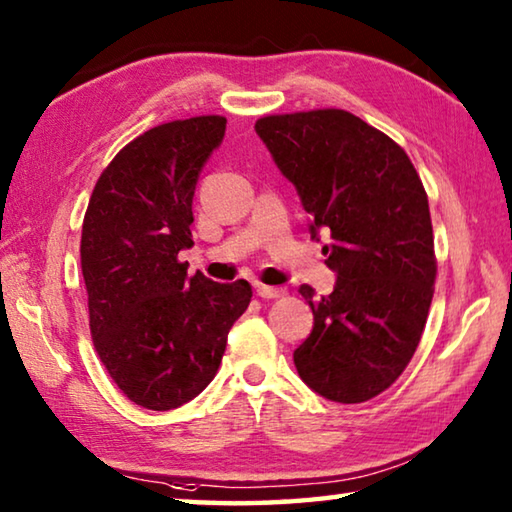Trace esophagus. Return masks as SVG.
Listing matches in <instances>:
<instances>
[{
	"label": "esophagus",
	"mask_w": 512,
	"mask_h": 512,
	"mask_svg": "<svg viewBox=\"0 0 512 512\" xmlns=\"http://www.w3.org/2000/svg\"><path fill=\"white\" fill-rule=\"evenodd\" d=\"M257 296L264 298V300H275V298L287 296V289H282V287H266V284H257Z\"/></svg>",
	"instance_id": "obj_1"
}]
</instances>
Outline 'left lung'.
Segmentation results:
<instances>
[{
  "label": "left lung",
  "mask_w": 512,
  "mask_h": 512,
  "mask_svg": "<svg viewBox=\"0 0 512 512\" xmlns=\"http://www.w3.org/2000/svg\"><path fill=\"white\" fill-rule=\"evenodd\" d=\"M257 135L296 185L311 235L329 230L336 287L316 298L314 329L293 352L298 375L332 402H368L402 375L427 323L438 264L424 185L409 155L348 110L257 119Z\"/></svg>",
  "instance_id": "obj_1"
}]
</instances>
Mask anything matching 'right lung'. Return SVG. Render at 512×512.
Wrapping results in <instances>:
<instances>
[{
    "label": "right lung",
    "mask_w": 512,
    "mask_h": 512,
    "mask_svg": "<svg viewBox=\"0 0 512 512\" xmlns=\"http://www.w3.org/2000/svg\"><path fill=\"white\" fill-rule=\"evenodd\" d=\"M225 117L167 121L121 149L92 189L81 235L90 334L110 379L151 411L178 409L219 372L230 327L253 298L246 280L187 275L198 173Z\"/></svg>",
    "instance_id": "add662e5"
}]
</instances>
